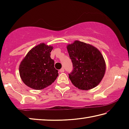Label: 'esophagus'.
I'll list each match as a JSON object with an SVG mask.
<instances>
[{"instance_id":"1","label":"esophagus","mask_w":129,"mask_h":129,"mask_svg":"<svg viewBox=\"0 0 129 129\" xmlns=\"http://www.w3.org/2000/svg\"><path fill=\"white\" fill-rule=\"evenodd\" d=\"M64 72V68L62 67L61 69H60V72H61V73H62V72Z\"/></svg>"}]
</instances>
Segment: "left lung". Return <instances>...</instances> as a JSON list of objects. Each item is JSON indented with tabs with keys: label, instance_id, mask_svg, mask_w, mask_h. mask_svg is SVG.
<instances>
[{
	"label": "left lung",
	"instance_id": "1",
	"mask_svg": "<svg viewBox=\"0 0 129 129\" xmlns=\"http://www.w3.org/2000/svg\"><path fill=\"white\" fill-rule=\"evenodd\" d=\"M73 70L69 78L76 87L89 90L99 84L104 77L105 62L99 50L92 45L75 41L67 47Z\"/></svg>",
	"mask_w": 129,
	"mask_h": 129
}]
</instances>
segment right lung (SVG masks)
<instances>
[{"instance_id":"add662e5","label":"right lung","mask_w":129,"mask_h":129,"mask_svg":"<svg viewBox=\"0 0 129 129\" xmlns=\"http://www.w3.org/2000/svg\"><path fill=\"white\" fill-rule=\"evenodd\" d=\"M53 47L41 43L27 53L19 67L23 82L32 89L41 90L53 83L58 75L51 58Z\"/></svg>"}]
</instances>
